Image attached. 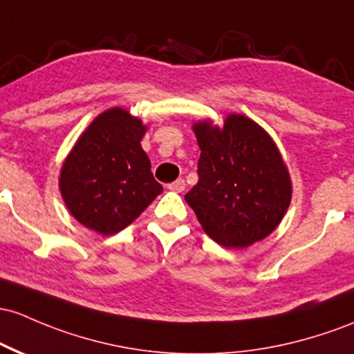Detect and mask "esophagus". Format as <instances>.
Masks as SVG:
<instances>
[{"instance_id":"1","label":"esophagus","mask_w":354,"mask_h":354,"mask_svg":"<svg viewBox=\"0 0 354 354\" xmlns=\"http://www.w3.org/2000/svg\"><path fill=\"white\" fill-rule=\"evenodd\" d=\"M185 180H176V181H173V183H169L168 185V189H171V192H176V193H181V192H185Z\"/></svg>"}]
</instances>
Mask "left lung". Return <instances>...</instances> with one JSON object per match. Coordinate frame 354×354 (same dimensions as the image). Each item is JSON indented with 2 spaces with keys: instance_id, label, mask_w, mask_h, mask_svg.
Wrapping results in <instances>:
<instances>
[{
  "instance_id": "1",
  "label": "left lung",
  "mask_w": 354,
  "mask_h": 354,
  "mask_svg": "<svg viewBox=\"0 0 354 354\" xmlns=\"http://www.w3.org/2000/svg\"><path fill=\"white\" fill-rule=\"evenodd\" d=\"M201 154L198 183L185 195L208 236L227 248L266 239L284 218L292 196L277 146L257 122L230 114L223 127L193 124Z\"/></svg>"
}]
</instances>
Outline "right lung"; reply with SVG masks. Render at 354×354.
Returning <instances> with one entry per match:
<instances>
[{"mask_svg": "<svg viewBox=\"0 0 354 354\" xmlns=\"http://www.w3.org/2000/svg\"><path fill=\"white\" fill-rule=\"evenodd\" d=\"M146 126L120 107L92 120L64 161L62 198L73 218L102 235L126 228L161 195L142 151Z\"/></svg>", "mask_w": 354, "mask_h": 354, "instance_id": "obj_1", "label": "right lung"}]
</instances>
